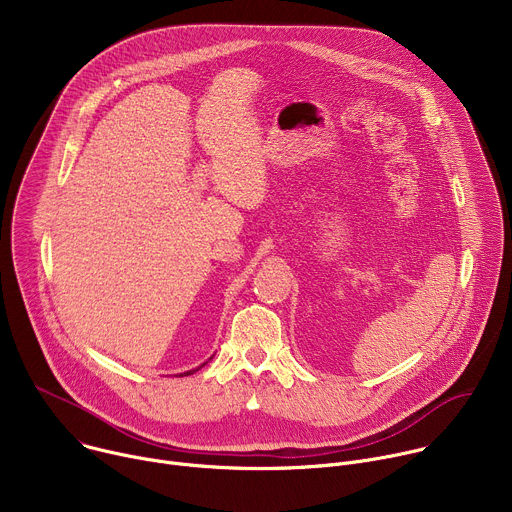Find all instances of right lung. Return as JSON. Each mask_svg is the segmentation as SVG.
<instances>
[{
    "label": "right lung",
    "instance_id": "1",
    "mask_svg": "<svg viewBox=\"0 0 512 512\" xmlns=\"http://www.w3.org/2000/svg\"><path fill=\"white\" fill-rule=\"evenodd\" d=\"M200 367H202V364H200ZM200 367H198V369H200ZM198 369H194V371H198ZM194 371H188V373H184V375H190V373H194ZM180 377H182V375H180Z\"/></svg>",
    "mask_w": 512,
    "mask_h": 512
}]
</instances>
